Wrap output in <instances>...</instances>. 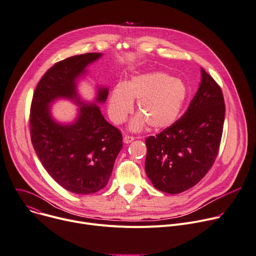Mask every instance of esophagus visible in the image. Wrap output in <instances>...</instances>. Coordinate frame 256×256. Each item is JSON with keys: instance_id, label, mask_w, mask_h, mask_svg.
Returning <instances> with one entry per match:
<instances>
[{"instance_id": "esophagus-1", "label": "esophagus", "mask_w": 256, "mask_h": 256, "mask_svg": "<svg viewBox=\"0 0 256 256\" xmlns=\"http://www.w3.org/2000/svg\"><path fill=\"white\" fill-rule=\"evenodd\" d=\"M134 140H135V137L130 136V135H124V137H123L124 144H130V142H132Z\"/></svg>"}]
</instances>
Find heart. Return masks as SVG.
Here are the masks:
<instances>
[{"instance_id": "heart-1", "label": "heart", "mask_w": 256, "mask_h": 256, "mask_svg": "<svg viewBox=\"0 0 256 256\" xmlns=\"http://www.w3.org/2000/svg\"><path fill=\"white\" fill-rule=\"evenodd\" d=\"M188 97V88L180 78L163 72H150L131 78L126 85H116L110 95L108 112L110 120L120 124L137 100L140 114L131 120L129 128L140 130L148 123L152 129L170 127L180 116Z\"/></svg>"}]
</instances>
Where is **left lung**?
<instances>
[{
  "instance_id": "1",
  "label": "left lung",
  "mask_w": 256,
  "mask_h": 256,
  "mask_svg": "<svg viewBox=\"0 0 256 256\" xmlns=\"http://www.w3.org/2000/svg\"><path fill=\"white\" fill-rule=\"evenodd\" d=\"M224 114L220 87L201 68L199 89L184 114L146 140L144 168L156 190L180 194L204 178L218 154Z\"/></svg>"
}]
</instances>
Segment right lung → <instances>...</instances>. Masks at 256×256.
<instances>
[{"label": "right lung", "mask_w": 256, "mask_h": 256, "mask_svg": "<svg viewBox=\"0 0 256 256\" xmlns=\"http://www.w3.org/2000/svg\"><path fill=\"white\" fill-rule=\"evenodd\" d=\"M102 56L86 53L55 64L32 96L30 124L34 152L51 178L74 194H89L104 188L123 146L120 130L104 119L97 106L106 100L108 87L97 86L92 102L82 100L78 93V80ZM62 98L80 106L75 121L68 124L57 122L50 114V104Z\"/></svg>", "instance_id": "add662e5"}]
</instances>
